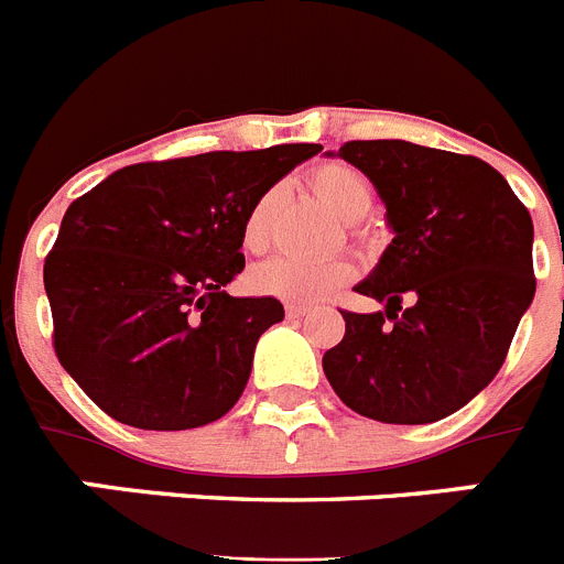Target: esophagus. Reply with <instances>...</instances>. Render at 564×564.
<instances>
[{
  "label": "esophagus",
  "mask_w": 564,
  "mask_h": 564,
  "mask_svg": "<svg viewBox=\"0 0 564 564\" xmlns=\"http://www.w3.org/2000/svg\"><path fill=\"white\" fill-rule=\"evenodd\" d=\"M311 311H313V307L305 305V302H288V305H285V313L291 318H302V316H307Z\"/></svg>",
  "instance_id": "34e87169"
}]
</instances>
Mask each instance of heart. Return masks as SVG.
I'll use <instances>...</instances> for the list:
<instances>
[{
    "label": "heart",
    "instance_id": "obj_1",
    "mask_svg": "<svg viewBox=\"0 0 564 564\" xmlns=\"http://www.w3.org/2000/svg\"><path fill=\"white\" fill-rule=\"evenodd\" d=\"M307 183L318 200L344 223L361 220L372 208V183L347 163H325V166L313 169ZM271 192L257 197L253 206L248 208L246 220H242V248L248 253L265 251L268 234H271ZM352 273H356V265L344 257L305 259L282 253V257H273L253 268L248 282L259 296H276L285 302H316V299L347 285Z\"/></svg>",
    "mask_w": 564,
    "mask_h": 564
}]
</instances>
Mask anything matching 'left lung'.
<instances>
[{"mask_svg":"<svg viewBox=\"0 0 564 564\" xmlns=\"http://www.w3.org/2000/svg\"><path fill=\"white\" fill-rule=\"evenodd\" d=\"M338 158L370 177L395 237L356 285L383 311H341L347 327L322 358L325 376L364 417L441 421L500 372L534 302L531 214L471 154L350 141Z\"/></svg>","mask_w":564,"mask_h":564,"instance_id":"obj_1","label":"left lung"}]
</instances>
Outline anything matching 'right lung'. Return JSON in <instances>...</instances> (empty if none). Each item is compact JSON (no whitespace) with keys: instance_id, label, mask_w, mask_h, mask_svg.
I'll use <instances>...</instances> for the list:
<instances>
[{"instance_id":"right-lung-1","label":"right lung","mask_w":564,"mask_h":564,"mask_svg":"<svg viewBox=\"0 0 564 564\" xmlns=\"http://www.w3.org/2000/svg\"><path fill=\"white\" fill-rule=\"evenodd\" d=\"M318 143L206 152L118 169L64 214L44 259L53 347L115 421L197 430L246 390L253 347L285 318L273 296H228L242 220Z\"/></svg>"}]
</instances>
